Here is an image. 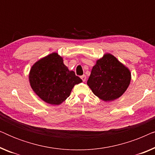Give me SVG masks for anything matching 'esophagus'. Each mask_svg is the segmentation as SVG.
Listing matches in <instances>:
<instances>
[{
    "instance_id": "obj_1",
    "label": "esophagus",
    "mask_w": 155,
    "mask_h": 155,
    "mask_svg": "<svg viewBox=\"0 0 155 155\" xmlns=\"http://www.w3.org/2000/svg\"><path fill=\"white\" fill-rule=\"evenodd\" d=\"M86 75H82L81 76V79L82 80V81L83 82H84V81H86Z\"/></svg>"
}]
</instances>
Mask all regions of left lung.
<instances>
[{"label": "left lung", "instance_id": "left-lung-1", "mask_svg": "<svg viewBox=\"0 0 155 155\" xmlns=\"http://www.w3.org/2000/svg\"><path fill=\"white\" fill-rule=\"evenodd\" d=\"M128 68L111 54H105L93 66L87 85L97 97L104 101L119 98L130 83Z\"/></svg>", "mask_w": 155, "mask_h": 155}]
</instances>
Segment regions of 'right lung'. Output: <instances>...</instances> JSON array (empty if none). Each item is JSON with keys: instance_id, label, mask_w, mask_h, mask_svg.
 <instances>
[{"instance_id": "obj_1", "label": "right lung", "mask_w": 155, "mask_h": 155, "mask_svg": "<svg viewBox=\"0 0 155 155\" xmlns=\"http://www.w3.org/2000/svg\"><path fill=\"white\" fill-rule=\"evenodd\" d=\"M31 89L45 102L59 105L70 96L75 84L82 82L69 71L58 53H52L37 61L29 73Z\"/></svg>"}]
</instances>
